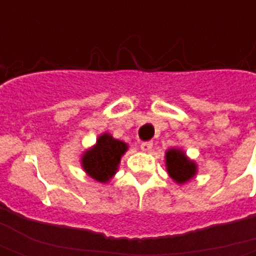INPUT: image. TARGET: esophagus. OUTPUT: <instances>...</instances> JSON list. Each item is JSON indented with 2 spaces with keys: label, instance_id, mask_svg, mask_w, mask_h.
Listing matches in <instances>:
<instances>
[{
  "label": "esophagus",
  "instance_id": "esophagus-1",
  "mask_svg": "<svg viewBox=\"0 0 256 256\" xmlns=\"http://www.w3.org/2000/svg\"><path fill=\"white\" fill-rule=\"evenodd\" d=\"M154 148V142L152 141H145V142H141V150L144 152H150Z\"/></svg>",
  "mask_w": 256,
  "mask_h": 256
}]
</instances>
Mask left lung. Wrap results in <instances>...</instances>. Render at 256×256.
<instances>
[{"label": "left lung", "mask_w": 256, "mask_h": 256, "mask_svg": "<svg viewBox=\"0 0 256 256\" xmlns=\"http://www.w3.org/2000/svg\"><path fill=\"white\" fill-rule=\"evenodd\" d=\"M166 168L168 176L178 185H184L198 174L196 162L189 159L181 148H170L166 150Z\"/></svg>", "instance_id": "1"}]
</instances>
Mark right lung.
I'll use <instances>...</instances> for the list:
<instances>
[{
	"mask_svg": "<svg viewBox=\"0 0 256 256\" xmlns=\"http://www.w3.org/2000/svg\"><path fill=\"white\" fill-rule=\"evenodd\" d=\"M128 150L126 142L114 138L110 133H102L92 148L84 150L80 164L89 177L106 184L116 174L120 159Z\"/></svg>",
	"mask_w": 256,
	"mask_h": 256,
	"instance_id": "add662e5",
	"label": "right lung"
}]
</instances>
